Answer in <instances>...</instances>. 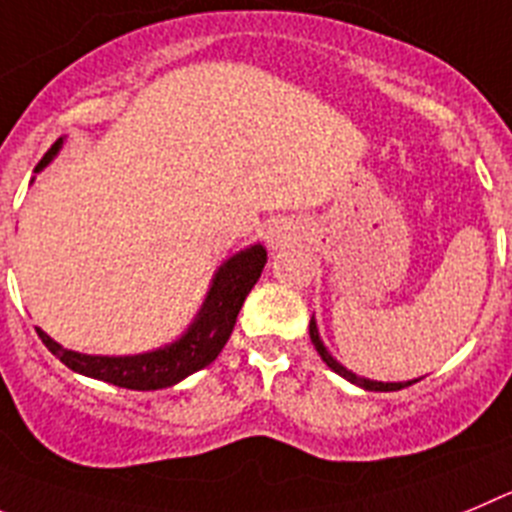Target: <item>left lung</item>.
<instances>
[{"label":"left lung","mask_w":512,"mask_h":512,"mask_svg":"<svg viewBox=\"0 0 512 512\" xmlns=\"http://www.w3.org/2000/svg\"><path fill=\"white\" fill-rule=\"evenodd\" d=\"M308 334H311L313 347H316V352L321 354V359H324L326 365H329L331 370L336 372V375L347 377L349 382H354V385H359V388L375 390V393H390V390H400V388H405V385H413V382H416V380H413V382H375V380H367V377H357L354 372H349L347 367L339 365V362H336V359L331 357L329 352H326L324 342L319 339V329H316V321H313V319H311V324H308Z\"/></svg>","instance_id":"left-lung-1"}]
</instances>
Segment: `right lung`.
Masks as SVG:
<instances>
[{"instance_id":"obj_1","label":"right lung","mask_w":512,"mask_h":512,"mask_svg":"<svg viewBox=\"0 0 512 512\" xmlns=\"http://www.w3.org/2000/svg\"><path fill=\"white\" fill-rule=\"evenodd\" d=\"M61 145L63 140L55 142L35 170H43L53 160V155L61 150ZM265 262L267 252L262 245L229 257L219 267V273L214 275L209 296H206L191 329L176 344H168V347L155 349V352L135 354V357H94V354H78L73 349L61 347L40 329L38 336L68 370L78 372V375L112 382V385L127 390L170 388V385L181 382L183 377L204 370L219 357L227 339L232 336L234 324H237L239 308L245 303L252 285L260 278Z\"/></svg>"}]
</instances>
